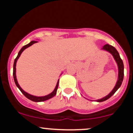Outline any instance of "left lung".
Instances as JSON below:
<instances>
[{"label":"left lung","instance_id":"left-lung-1","mask_svg":"<svg viewBox=\"0 0 133 133\" xmlns=\"http://www.w3.org/2000/svg\"><path fill=\"white\" fill-rule=\"evenodd\" d=\"M103 49L106 50V51L109 52L113 56V57L115 59V61H116L117 65H118V69H119V75H118V80H117L116 84L115 87L111 92L108 94V96H106V97H103V98L101 99L97 100V102H103L104 101L107 99H108L109 98L112 96L113 94L116 92V91L119 88H120L122 82H123V78H124V64H123V62L122 61V59H121L119 54L118 53V52L116 49H115V47L112 46V45H109V44H106L104 45L103 47Z\"/></svg>","mask_w":133,"mask_h":133}]
</instances>
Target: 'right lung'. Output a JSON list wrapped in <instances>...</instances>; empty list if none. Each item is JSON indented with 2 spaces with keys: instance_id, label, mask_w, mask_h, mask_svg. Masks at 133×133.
<instances>
[{
  "instance_id": "1",
  "label": "right lung",
  "mask_w": 133,
  "mask_h": 133,
  "mask_svg": "<svg viewBox=\"0 0 133 133\" xmlns=\"http://www.w3.org/2000/svg\"><path fill=\"white\" fill-rule=\"evenodd\" d=\"M36 42H37V41H31V42H30L29 44H27V45H24V46H23L22 47V49H21L20 50V51L19 52V53H18L17 56V57L16 58V59H15V60H14V67H13V76H14V79L15 83H16L17 87V88H19V89H20V91H21V92H22V94H24V95L25 96V97H27V98H28L29 99L32 101H34V102H42V101H46L47 99H49L52 98V97H54V96L56 95V92H57V88H58V86H59V80H58L57 85H56V88H55L54 91H53L52 92H51V94H48V95H47V96H42V97H37V96H32V95H30V94H28V93H27V92H25L24 91H23V90L22 89V88H21V87H20V86L19 85V84H18L17 81V79H16V62H17V59H19V57H20V56H21V53H22V52L24 51V49H25L27 48V47H30V45H32V44L36 43Z\"/></svg>"
}]
</instances>
